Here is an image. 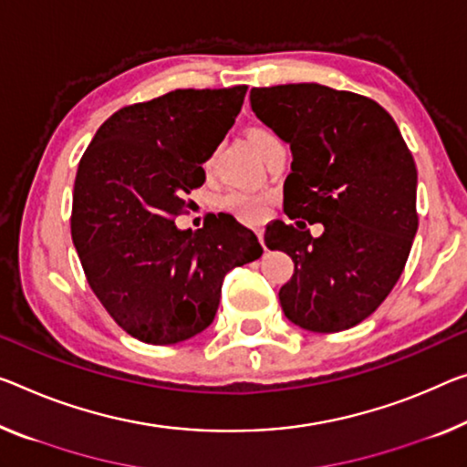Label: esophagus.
Instances as JSON below:
<instances>
[{
    "label": "esophagus",
    "instance_id": "esophagus-1",
    "mask_svg": "<svg viewBox=\"0 0 467 467\" xmlns=\"http://www.w3.org/2000/svg\"><path fill=\"white\" fill-rule=\"evenodd\" d=\"M256 238H258V242H261L263 248H267V246H265V232H263V229H256Z\"/></svg>",
    "mask_w": 467,
    "mask_h": 467
}]
</instances>
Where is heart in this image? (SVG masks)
I'll use <instances>...</instances> for the list:
<instances>
[{"label": "heart", "instance_id": "1", "mask_svg": "<svg viewBox=\"0 0 467 467\" xmlns=\"http://www.w3.org/2000/svg\"><path fill=\"white\" fill-rule=\"evenodd\" d=\"M248 140L253 146L261 152V150L271 141H277V135L274 129L254 125L248 129ZM213 164V156L206 162V167ZM267 202L269 196L263 192L254 190H229L219 200V206L225 213L234 214L235 219L244 221V223H261V221L267 217Z\"/></svg>", "mask_w": 467, "mask_h": 467}]
</instances>
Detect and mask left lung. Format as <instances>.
Returning a JSON list of instances; mask_svg holds the SVG:
<instances>
[{"label":"left lung","mask_w":467,"mask_h":467,"mask_svg":"<svg viewBox=\"0 0 467 467\" xmlns=\"http://www.w3.org/2000/svg\"><path fill=\"white\" fill-rule=\"evenodd\" d=\"M258 119L290 143L284 213L265 244L294 261L279 290L292 324L342 332L368 319L403 274L418 232V169L397 123L371 98L317 83L253 88ZM321 223L313 239L306 221Z\"/></svg>","instance_id":"obj_1"}]
</instances>
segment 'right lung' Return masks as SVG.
I'll return each instance as SVG.
<instances>
[{
    "label": "right lung",
    "mask_w": 467,
    "mask_h": 467,
    "mask_svg": "<svg viewBox=\"0 0 467 467\" xmlns=\"http://www.w3.org/2000/svg\"><path fill=\"white\" fill-rule=\"evenodd\" d=\"M246 85L175 89L123 106L78 161L70 235L89 288L129 336L175 344L209 327L234 267L263 254L232 214L179 232L185 193L240 114Z\"/></svg>",
    "instance_id": "1"
}]
</instances>
